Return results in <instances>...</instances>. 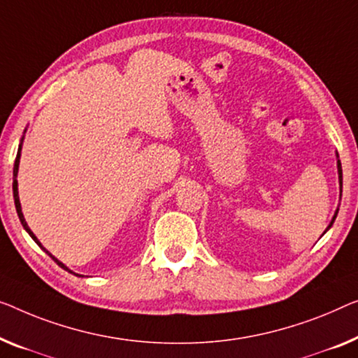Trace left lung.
I'll use <instances>...</instances> for the list:
<instances>
[{
	"label": "left lung",
	"mask_w": 358,
	"mask_h": 358,
	"mask_svg": "<svg viewBox=\"0 0 358 358\" xmlns=\"http://www.w3.org/2000/svg\"><path fill=\"white\" fill-rule=\"evenodd\" d=\"M336 157H338V175H339V185H341V193H343V169H341V162H339V156H338V152H336ZM338 210L339 209H336V212H334V215H333V218H331V222H329V225H328V228L327 230H324V233H327L329 228L333 227V223H334V220H336V215H338ZM323 233V234H324Z\"/></svg>",
	"instance_id": "1"
}]
</instances>
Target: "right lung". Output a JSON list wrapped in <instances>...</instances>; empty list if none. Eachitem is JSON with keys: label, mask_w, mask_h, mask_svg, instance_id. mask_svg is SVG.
I'll use <instances>...</instances> for the list:
<instances>
[{"label": "right lung", "mask_w": 358, "mask_h": 358, "mask_svg": "<svg viewBox=\"0 0 358 358\" xmlns=\"http://www.w3.org/2000/svg\"><path fill=\"white\" fill-rule=\"evenodd\" d=\"M25 133V131H24ZM22 143H24V136L20 138V143H19V149H17V157H15V162H14V170H13V194H14V204H15V210H17V215H19V220H20V223H22V227H24V230L30 234V238L34 239V241L38 244V246L45 250V252L50 255V257L55 260V262L61 266V268H64V270H67V271H71V273H73V271L69 268L67 265H64L61 260H57L55 255H52L50 250H46L45 248H43V244L38 241V238L35 236L34 234V231L30 230L29 228V225H27V222H25V218H24V213H22V207H20V201H19V189H17V172H19V162H20V151H22ZM73 275H77V273H73ZM77 276H80V275H77Z\"/></svg>", "instance_id": "1"}]
</instances>
